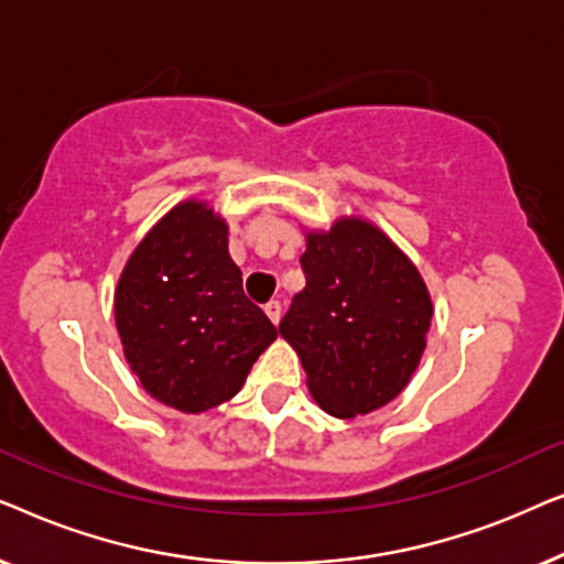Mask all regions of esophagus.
<instances>
[{
	"mask_svg": "<svg viewBox=\"0 0 564 564\" xmlns=\"http://www.w3.org/2000/svg\"><path fill=\"white\" fill-rule=\"evenodd\" d=\"M264 313L269 315V321H272L276 326V323H280V318H282V303H280V300H269V303L264 305Z\"/></svg>",
	"mask_w": 564,
	"mask_h": 564,
	"instance_id": "34e87169",
	"label": "esophagus"
}]
</instances>
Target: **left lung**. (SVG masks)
I'll use <instances>...</instances> for the list:
<instances>
[{"label": "left lung", "instance_id": "obj_1", "mask_svg": "<svg viewBox=\"0 0 564 564\" xmlns=\"http://www.w3.org/2000/svg\"><path fill=\"white\" fill-rule=\"evenodd\" d=\"M300 264L305 288L280 334L303 361L315 403L336 419L388 405L426 349L434 307L419 269L361 218L307 234Z\"/></svg>", "mask_w": 564, "mask_h": 564}]
</instances>
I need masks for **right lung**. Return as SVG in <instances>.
Segmentation results:
<instances>
[{"instance_id":"obj_1","label":"right lung","mask_w":564,"mask_h":564,"mask_svg":"<svg viewBox=\"0 0 564 564\" xmlns=\"http://www.w3.org/2000/svg\"><path fill=\"white\" fill-rule=\"evenodd\" d=\"M122 351L143 390L182 413H203L243 388L276 338L243 295L228 226L197 199L169 210L130 253L115 290Z\"/></svg>"}]
</instances>
